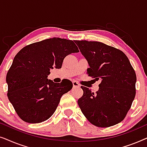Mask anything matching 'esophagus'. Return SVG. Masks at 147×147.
<instances>
[{
    "label": "esophagus",
    "mask_w": 147,
    "mask_h": 147,
    "mask_svg": "<svg viewBox=\"0 0 147 147\" xmlns=\"http://www.w3.org/2000/svg\"><path fill=\"white\" fill-rule=\"evenodd\" d=\"M72 84H73V87L74 88H79L80 86L79 83H78V82H76V81H74L73 82H72Z\"/></svg>",
    "instance_id": "obj_1"
}]
</instances>
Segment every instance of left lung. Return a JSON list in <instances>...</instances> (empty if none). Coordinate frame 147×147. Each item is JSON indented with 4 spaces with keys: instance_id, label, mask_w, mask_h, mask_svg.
Here are the masks:
<instances>
[{
    "instance_id": "obj_1",
    "label": "left lung",
    "mask_w": 147,
    "mask_h": 147,
    "mask_svg": "<svg viewBox=\"0 0 147 147\" xmlns=\"http://www.w3.org/2000/svg\"><path fill=\"white\" fill-rule=\"evenodd\" d=\"M87 60L89 76L100 79L96 93L81 86L78 103L92 124L109 127L123 120L136 94V76L129 59L120 50L98 41H74Z\"/></svg>"
}]
</instances>
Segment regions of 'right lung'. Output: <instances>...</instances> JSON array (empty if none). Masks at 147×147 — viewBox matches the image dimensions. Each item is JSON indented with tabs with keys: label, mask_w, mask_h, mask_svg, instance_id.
I'll list each match as a JSON object with an SVG mask.
<instances>
[{
	"label": "right lung",
	"mask_w": 147,
	"mask_h": 147,
	"mask_svg": "<svg viewBox=\"0 0 147 147\" xmlns=\"http://www.w3.org/2000/svg\"><path fill=\"white\" fill-rule=\"evenodd\" d=\"M78 52L73 41L53 37L27 45L15 55L6 82L9 101L22 120L39 123L53 115L73 84L69 80H49L50 70L60 69L66 56Z\"/></svg>",
	"instance_id": "right-lung-1"
}]
</instances>
